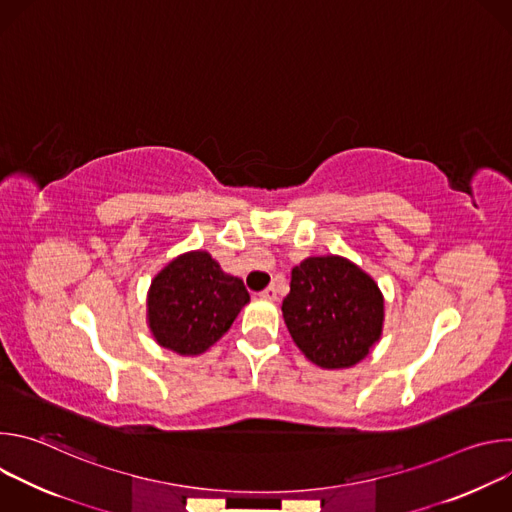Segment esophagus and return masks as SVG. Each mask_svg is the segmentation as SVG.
Wrapping results in <instances>:
<instances>
[{
  "instance_id": "obj_1",
  "label": "esophagus",
  "mask_w": 512,
  "mask_h": 512,
  "mask_svg": "<svg viewBox=\"0 0 512 512\" xmlns=\"http://www.w3.org/2000/svg\"><path fill=\"white\" fill-rule=\"evenodd\" d=\"M261 298L271 300V302H273V300H277V289H275V285H273V283L261 291Z\"/></svg>"
}]
</instances>
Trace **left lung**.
Segmentation results:
<instances>
[{"label": "left lung", "mask_w": 512, "mask_h": 512, "mask_svg": "<svg viewBox=\"0 0 512 512\" xmlns=\"http://www.w3.org/2000/svg\"><path fill=\"white\" fill-rule=\"evenodd\" d=\"M281 312L306 358L332 371L354 367L379 342L385 300L375 279L352 261L308 257L291 269Z\"/></svg>", "instance_id": "1"}]
</instances>
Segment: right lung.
Here are the masks:
<instances>
[{"label":"right lung","instance_id":"right-lung-1","mask_svg":"<svg viewBox=\"0 0 512 512\" xmlns=\"http://www.w3.org/2000/svg\"><path fill=\"white\" fill-rule=\"evenodd\" d=\"M247 302L243 279L225 273L210 253L190 251L154 277L148 291V326L160 346L196 356L231 328Z\"/></svg>","mask_w":512,"mask_h":512}]
</instances>
